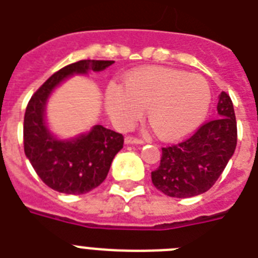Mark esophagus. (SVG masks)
<instances>
[{
    "mask_svg": "<svg viewBox=\"0 0 258 258\" xmlns=\"http://www.w3.org/2000/svg\"><path fill=\"white\" fill-rule=\"evenodd\" d=\"M125 142L126 144H144V140H141V138H136L133 137V136H127L126 138H125Z\"/></svg>",
    "mask_w": 258,
    "mask_h": 258,
    "instance_id": "obj_1",
    "label": "esophagus"
}]
</instances>
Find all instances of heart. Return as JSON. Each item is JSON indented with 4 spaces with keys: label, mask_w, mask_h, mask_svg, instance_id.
Here are the masks:
<instances>
[{
    "label": "heart",
    "mask_w": 258,
    "mask_h": 258,
    "mask_svg": "<svg viewBox=\"0 0 258 258\" xmlns=\"http://www.w3.org/2000/svg\"><path fill=\"white\" fill-rule=\"evenodd\" d=\"M211 103V89L201 75L167 67H146L125 79V89L110 86L105 105L117 126H133L148 108L158 137L176 140L201 125Z\"/></svg>",
    "instance_id": "obj_1"
}]
</instances>
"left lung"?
Segmentation results:
<instances>
[{
  "mask_svg": "<svg viewBox=\"0 0 258 258\" xmlns=\"http://www.w3.org/2000/svg\"><path fill=\"white\" fill-rule=\"evenodd\" d=\"M237 122L228 93L221 92L218 118L207 121L178 144L162 148L159 166L152 171L157 190L171 198H191L214 186L235 153Z\"/></svg>",
  "mask_w": 258,
  "mask_h": 258,
  "instance_id": "left-lung-1",
  "label": "left lung"
}]
</instances>
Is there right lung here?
<instances>
[{"label": "right lung", "instance_id": "right-lung-1", "mask_svg": "<svg viewBox=\"0 0 258 258\" xmlns=\"http://www.w3.org/2000/svg\"><path fill=\"white\" fill-rule=\"evenodd\" d=\"M113 60L84 59L66 66L37 89L30 99L23 120L25 154L42 182L57 192L82 195L105 180L114 155L124 145V136L96 125L88 134L72 141H59L44 124V104L52 89L72 74L101 71Z\"/></svg>", "mask_w": 258, "mask_h": 258}]
</instances>
